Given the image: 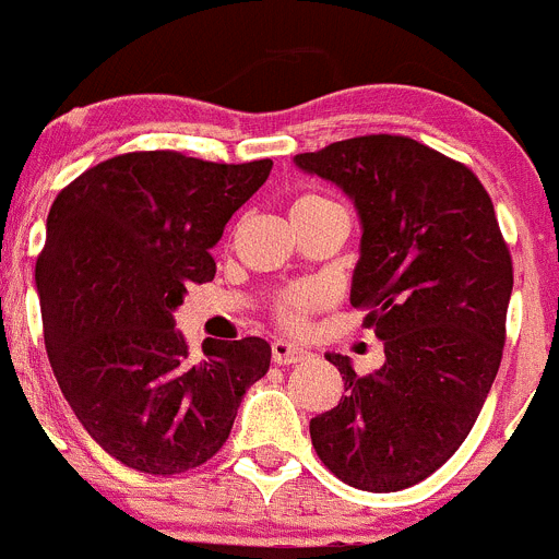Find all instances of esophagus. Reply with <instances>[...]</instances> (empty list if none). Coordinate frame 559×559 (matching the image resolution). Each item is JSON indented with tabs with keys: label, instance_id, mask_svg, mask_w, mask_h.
<instances>
[{
	"label": "esophagus",
	"instance_id": "esophagus-1",
	"mask_svg": "<svg viewBox=\"0 0 559 559\" xmlns=\"http://www.w3.org/2000/svg\"><path fill=\"white\" fill-rule=\"evenodd\" d=\"M306 356L309 353L304 347H297V344L284 342V338H275L273 342V361L281 364V367H286V364H300Z\"/></svg>",
	"mask_w": 559,
	"mask_h": 559
}]
</instances>
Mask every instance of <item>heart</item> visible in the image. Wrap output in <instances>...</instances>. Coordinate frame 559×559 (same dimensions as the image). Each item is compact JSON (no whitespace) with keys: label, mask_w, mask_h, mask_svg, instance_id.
I'll return each mask as SVG.
<instances>
[{"label":"heart","mask_w":559,"mask_h":559,"mask_svg":"<svg viewBox=\"0 0 559 559\" xmlns=\"http://www.w3.org/2000/svg\"><path fill=\"white\" fill-rule=\"evenodd\" d=\"M300 201H311V198H300ZM317 306H320V292L314 286H300V289H292L289 295L281 297L275 314H278V320L286 328H300L306 317H309V311H314Z\"/></svg>","instance_id":"b5f03b06"}]
</instances>
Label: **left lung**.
<instances>
[{
	"label": "left lung",
	"instance_id": "left-lung-1",
	"mask_svg": "<svg viewBox=\"0 0 559 559\" xmlns=\"http://www.w3.org/2000/svg\"><path fill=\"white\" fill-rule=\"evenodd\" d=\"M361 217L350 304L385 364L356 374L328 353L344 400L314 416L311 444L342 483L391 493L444 466L483 411L502 364L513 259L477 176L403 134L338 140L297 154Z\"/></svg>",
	"mask_w": 559,
	"mask_h": 559
}]
</instances>
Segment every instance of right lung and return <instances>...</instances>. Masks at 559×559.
Listing matches in <instances>:
<instances>
[{
  "label": "right lung",
  "instance_id": "right-lung-1",
  "mask_svg": "<svg viewBox=\"0 0 559 559\" xmlns=\"http://www.w3.org/2000/svg\"><path fill=\"white\" fill-rule=\"evenodd\" d=\"M270 170L132 151L51 203L35 264L46 353L76 419L123 466L165 477L206 463L267 374L264 338H206L192 356L174 311L215 278L209 250Z\"/></svg>",
  "mask_w": 559,
  "mask_h": 559
}]
</instances>
